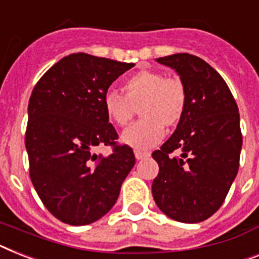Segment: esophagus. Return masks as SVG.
Returning a JSON list of instances; mask_svg holds the SVG:
<instances>
[{"label":"esophagus","instance_id":"esophagus-1","mask_svg":"<svg viewBox=\"0 0 259 259\" xmlns=\"http://www.w3.org/2000/svg\"><path fill=\"white\" fill-rule=\"evenodd\" d=\"M134 155H136V158L140 161V159H144V158H146V157H149V155H150V153H148V151L136 150L134 151Z\"/></svg>","mask_w":259,"mask_h":259}]
</instances>
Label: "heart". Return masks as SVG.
<instances>
[{
	"mask_svg": "<svg viewBox=\"0 0 259 259\" xmlns=\"http://www.w3.org/2000/svg\"><path fill=\"white\" fill-rule=\"evenodd\" d=\"M125 94L110 89L105 93V113L117 126H126L140 111L141 119L121 134V141L137 150H146L163 137V127L180 123L186 110L188 92L180 77L162 71L141 70L126 79Z\"/></svg>",
	"mask_w": 259,
	"mask_h": 259,
	"instance_id": "obj_1",
	"label": "heart"
}]
</instances>
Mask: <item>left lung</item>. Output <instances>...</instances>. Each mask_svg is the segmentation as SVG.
<instances>
[{
	"label": "left lung",
	"mask_w": 259,
	"mask_h": 259,
	"mask_svg": "<svg viewBox=\"0 0 259 259\" xmlns=\"http://www.w3.org/2000/svg\"><path fill=\"white\" fill-rule=\"evenodd\" d=\"M157 62L177 71L186 86L188 104L177 129L153 153L159 173L151 193L167 217L197 224L220 209L238 173V106L224 78L199 57L177 53ZM176 150L180 157L171 155Z\"/></svg>",
	"instance_id": "left-lung-1"
}]
</instances>
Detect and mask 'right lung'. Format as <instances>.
Instances as JSON below:
<instances>
[{
	"label": "right lung",
	"mask_w": 259,
	"mask_h": 259,
	"mask_svg": "<svg viewBox=\"0 0 259 259\" xmlns=\"http://www.w3.org/2000/svg\"><path fill=\"white\" fill-rule=\"evenodd\" d=\"M134 66L86 53L64 57L31 92L25 134L29 173L46 209L65 224H93L114 206L136 163L117 145L104 108L109 86ZM110 144L109 156L97 146Z\"/></svg>",
	"instance_id": "1"
}]
</instances>
